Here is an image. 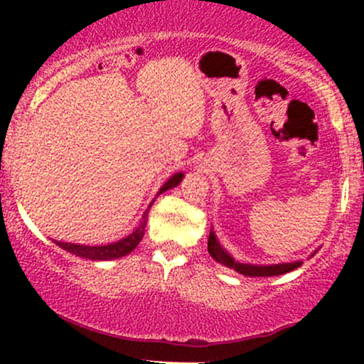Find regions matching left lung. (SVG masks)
<instances>
[{"instance_id": "8db88e82", "label": "left lung", "mask_w": 364, "mask_h": 364, "mask_svg": "<svg viewBox=\"0 0 364 364\" xmlns=\"http://www.w3.org/2000/svg\"><path fill=\"white\" fill-rule=\"evenodd\" d=\"M316 252H318V250H315V252L311 253V257H315ZM208 253H210V257L214 258L215 262H219L220 265L229 267V269L236 270L237 274L248 275V277H274V275H282L298 269L303 263L299 260L289 263H274V265H253V263L236 262L235 258H232V255L219 243L214 229H210V235H208Z\"/></svg>"}]
</instances>
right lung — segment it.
Masks as SVG:
<instances>
[{
  "instance_id": "right-lung-1",
  "label": "right lung",
  "mask_w": 364,
  "mask_h": 364,
  "mask_svg": "<svg viewBox=\"0 0 364 364\" xmlns=\"http://www.w3.org/2000/svg\"><path fill=\"white\" fill-rule=\"evenodd\" d=\"M183 178H185V174H183V173H174L173 176H171L168 181H166L164 185L161 186V190L157 191L156 196H159L161 193H164V191L171 190V188L178 186L179 183L183 181ZM154 200H156V198H154ZM154 200L149 203V207L145 208L144 215H141V219H140V224L136 225L135 231H133L132 235H128L127 237H123V240L114 241V243L90 246V245L65 243V241H56V240H53V241L58 246H60V248L66 250V252H68V253L75 255V257L87 258V260H95V262L116 260V258H121V257H124V255L132 253L133 250H135L136 246H139V243L141 241V237H144V235H145V225H147V220H149V210H150V207H152Z\"/></svg>"
}]
</instances>
